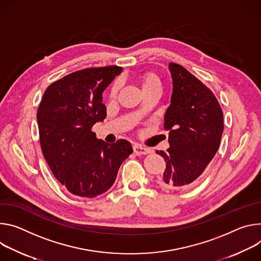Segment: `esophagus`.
Returning a JSON list of instances; mask_svg holds the SVG:
<instances>
[{"instance_id":"1","label":"esophagus","mask_w":261,"mask_h":261,"mask_svg":"<svg viewBox=\"0 0 261 261\" xmlns=\"http://www.w3.org/2000/svg\"><path fill=\"white\" fill-rule=\"evenodd\" d=\"M134 152L137 155H142V154H148V153H150L151 150L149 148H146V147H143V146L139 145V144H136V145L134 146Z\"/></svg>"}]
</instances>
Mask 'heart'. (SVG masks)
I'll use <instances>...</instances> for the list:
<instances>
[{
    "label": "heart",
    "mask_w": 261,
    "mask_h": 261,
    "mask_svg": "<svg viewBox=\"0 0 261 261\" xmlns=\"http://www.w3.org/2000/svg\"><path fill=\"white\" fill-rule=\"evenodd\" d=\"M120 81H116L112 87L111 90V95L115 96L117 94L119 88H120ZM153 87H161V80L154 72H146L142 75V89L147 90L150 88H153Z\"/></svg>",
    "instance_id": "1"
}]
</instances>
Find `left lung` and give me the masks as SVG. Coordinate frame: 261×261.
<instances>
[{
	"mask_svg": "<svg viewBox=\"0 0 261 261\" xmlns=\"http://www.w3.org/2000/svg\"><path fill=\"white\" fill-rule=\"evenodd\" d=\"M171 103L164 127L169 132L167 151L156 153L166 162L159 185L168 190L192 187L217 153L224 129L223 112L207 87L176 63H169Z\"/></svg>",
	"mask_w": 261,
	"mask_h": 261,
	"instance_id": "1",
	"label": "left lung"
}]
</instances>
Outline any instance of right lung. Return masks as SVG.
<instances>
[{
	"instance_id": "add662e5",
	"label": "right lung",
	"mask_w": 261,
	"mask_h": 261,
	"mask_svg": "<svg viewBox=\"0 0 261 261\" xmlns=\"http://www.w3.org/2000/svg\"><path fill=\"white\" fill-rule=\"evenodd\" d=\"M122 67L77 70L47 87L37 111L43 156L71 194L93 198L107 192L133 153L130 143L108 144L91 130L107 116L102 92Z\"/></svg>"
}]
</instances>
